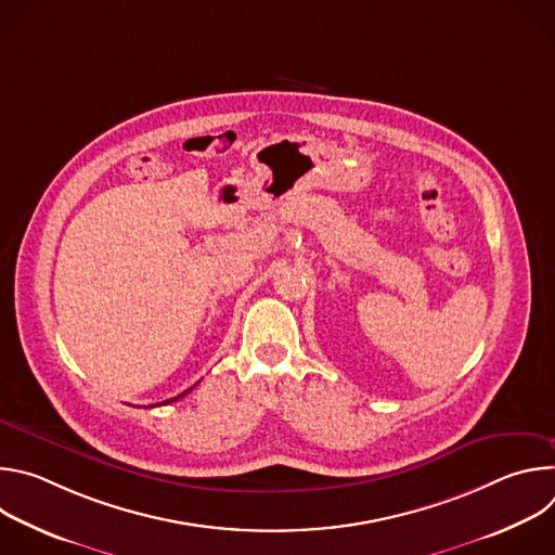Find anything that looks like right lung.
I'll return each mask as SVG.
<instances>
[{
    "label": "right lung",
    "mask_w": 555,
    "mask_h": 555,
    "mask_svg": "<svg viewBox=\"0 0 555 555\" xmlns=\"http://www.w3.org/2000/svg\"><path fill=\"white\" fill-rule=\"evenodd\" d=\"M189 390H193V386H191V388H189ZM189 390H184V392H182V395H178V398H173V400H167V402H163V404H169V402H176V400H180V398H184V395H186V392H189Z\"/></svg>",
    "instance_id": "add662e5"
}]
</instances>
